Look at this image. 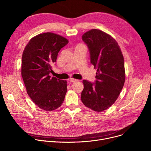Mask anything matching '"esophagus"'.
<instances>
[{
    "mask_svg": "<svg viewBox=\"0 0 151 151\" xmlns=\"http://www.w3.org/2000/svg\"><path fill=\"white\" fill-rule=\"evenodd\" d=\"M69 81L70 82H76V81H78V79H73V78H70V79H69Z\"/></svg>",
    "mask_w": 151,
    "mask_h": 151,
    "instance_id": "1",
    "label": "esophagus"
}]
</instances>
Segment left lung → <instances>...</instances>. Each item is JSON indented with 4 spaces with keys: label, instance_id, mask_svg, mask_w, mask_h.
I'll list each match as a JSON object with an SVG mask.
<instances>
[{
    "label": "left lung",
    "instance_id": "obj_1",
    "mask_svg": "<svg viewBox=\"0 0 151 151\" xmlns=\"http://www.w3.org/2000/svg\"><path fill=\"white\" fill-rule=\"evenodd\" d=\"M82 39L88 47L91 63L97 72L95 83L83 80L81 100L88 108L102 112L115 102L123 88L124 57L115 39L100 30L91 29Z\"/></svg>",
    "mask_w": 151,
    "mask_h": 151
}]
</instances>
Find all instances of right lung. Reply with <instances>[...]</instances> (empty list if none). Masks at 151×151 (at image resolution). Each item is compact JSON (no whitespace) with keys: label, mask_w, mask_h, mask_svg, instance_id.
Masks as SVG:
<instances>
[{"label":"right lung","mask_w":151,"mask_h":151,"mask_svg":"<svg viewBox=\"0 0 151 151\" xmlns=\"http://www.w3.org/2000/svg\"><path fill=\"white\" fill-rule=\"evenodd\" d=\"M68 43L66 38L47 32L32 37L24 50L21 75L28 95L43 110L57 109L64 100L67 81L51 78L49 74L58 52Z\"/></svg>","instance_id":"add662e5"}]
</instances>
